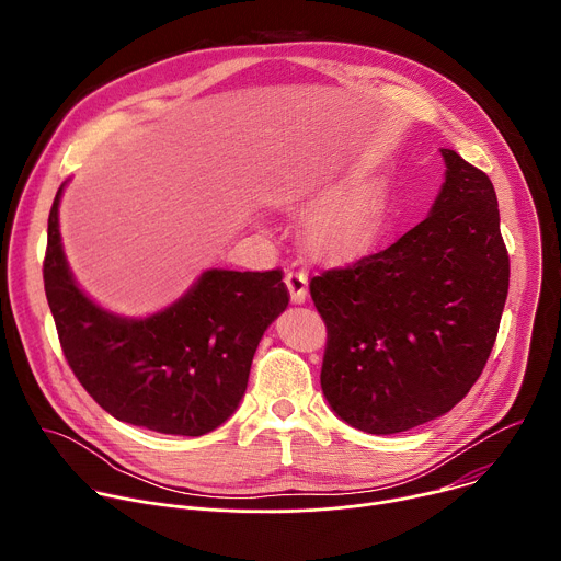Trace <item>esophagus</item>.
I'll return each mask as SVG.
<instances>
[{"instance_id": "obj_1", "label": "esophagus", "mask_w": 561, "mask_h": 561, "mask_svg": "<svg viewBox=\"0 0 561 561\" xmlns=\"http://www.w3.org/2000/svg\"><path fill=\"white\" fill-rule=\"evenodd\" d=\"M286 286H288V293H290V301L293 304H304L306 290H308V275L304 271L288 268L286 271Z\"/></svg>"}]
</instances>
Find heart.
Listing matches in <instances>:
<instances>
[{
	"mask_svg": "<svg viewBox=\"0 0 561 561\" xmlns=\"http://www.w3.org/2000/svg\"><path fill=\"white\" fill-rule=\"evenodd\" d=\"M383 188L375 180L353 182L333 193L306 228V242L319 260H348L370 247L379 228Z\"/></svg>",
	"mask_w": 561,
	"mask_h": 561,
	"instance_id": "1",
	"label": "heart"
}]
</instances>
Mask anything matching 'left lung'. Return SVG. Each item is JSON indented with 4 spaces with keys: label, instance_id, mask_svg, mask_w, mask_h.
Instances as JSON below:
<instances>
[{
    "label": "left lung",
    "instance_id": "1",
    "mask_svg": "<svg viewBox=\"0 0 561 561\" xmlns=\"http://www.w3.org/2000/svg\"><path fill=\"white\" fill-rule=\"evenodd\" d=\"M431 215L388 249L310 279L327 324L322 390L353 428L426 424L482 375L508 295V251L493 182L442 148Z\"/></svg>",
    "mask_w": 561,
    "mask_h": 561
}]
</instances>
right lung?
<instances>
[{
    "label": "right lung",
    "instance_id": "right-lung-1",
    "mask_svg": "<svg viewBox=\"0 0 561 561\" xmlns=\"http://www.w3.org/2000/svg\"><path fill=\"white\" fill-rule=\"evenodd\" d=\"M59 197L61 188L48 215L44 290L70 370L119 422L184 437L215 431L234 413L257 344L288 306L284 273L213 268L162 312L111 314L77 288L68 271Z\"/></svg>",
    "mask_w": 561,
    "mask_h": 561
}]
</instances>
